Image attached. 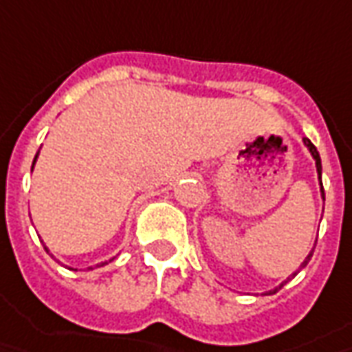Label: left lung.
<instances>
[{
	"label": "left lung",
	"mask_w": 352,
	"mask_h": 352,
	"mask_svg": "<svg viewBox=\"0 0 352 352\" xmlns=\"http://www.w3.org/2000/svg\"><path fill=\"white\" fill-rule=\"evenodd\" d=\"M304 146L308 148V152L311 153V157H314V162H316V169H318V179H320V181H321V160H320V153H318V150H316V146H314V144H311V142H309L308 138H304ZM320 185H321V183H320ZM321 199L325 200V195H323V187H321ZM309 259H311V251H309L308 257L302 261V267H306ZM294 274H296V273H294ZM285 283H286V280H285ZM285 283L278 286V288H283V286H285ZM278 288H274V290H269L267 294H274V292H276Z\"/></svg>",
	"instance_id": "1"
}]
</instances>
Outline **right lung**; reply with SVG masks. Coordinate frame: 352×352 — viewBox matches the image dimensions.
Returning a JSON list of instances; mask_svg holds the SVG:
<instances>
[{
    "label": "right lung",
    "mask_w": 352,
    "mask_h": 352,
    "mask_svg": "<svg viewBox=\"0 0 352 352\" xmlns=\"http://www.w3.org/2000/svg\"><path fill=\"white\" fill-rule=\"evenodd\" d=\"M36 160H38V152H36V155H34V162H32V167H34V164H36ZM46 251H48V248H46ZM113 261V259H111ZM101 265H107V263H101ZM101 265H99V267H101Z\"/></svg>",
    "instance_id": "add662e5"
}]
</instances>
